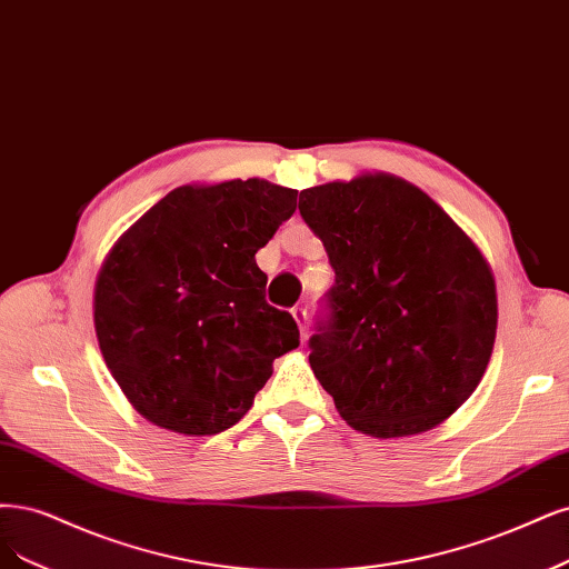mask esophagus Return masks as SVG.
<instances>
[{
  "label": "esophagus",
  "instance_id": "1",
  "mask_svg": "<svg viewBox=\"0 0 569 569\" xmlns=\"http://www.w3.org/2000/svg\"><path fill=\"white\" fill-rule=\"evenodd\" d=\"M291 316H293V320H297V325H299L301 339L306 341V337H308V310L303 306H293L291 308Z\"/></svg>",
  "mask_w": 569,
  "mask_h": 569
}]
</instances>
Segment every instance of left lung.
I'll list each match as a JSON object with an SVG mask.
<instances>
[{
  "label": "left lung",
  "mask_w": 569,
  "mask_h": 569,
  "mask_svg": "<svg viewBox=\"0 0 569 569\" xmlns=\"http://www.w3.org/2000/svg\"><path fill=\"white\" fill-rule=\"evenodd\" d=\"M335 287L310 367L348 426L375 438L436 428L471 398L497 337V287L476 242L393 173L301 190Z\"/></svg>",
  "instance_id": "8db88e82"
}]
</instances>
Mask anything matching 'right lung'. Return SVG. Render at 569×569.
<instances>
[{
    "instance_id": "1",
    "label": "right lung",
    "mask_w": 569,
    "mask_h": 569,
    "mask_svg": "<svg viewBox=\"0 0 569 569\" xmlns=\"http://www.w3.org/2000/svg\"><path fill=\"white\" fill-rule=\"evenodd\" d=\"M297 209L263 179L173 188L98 270L93 327L112 379L141 417L183 436L238 423L299 346L287 310L266 303L257 251Z\"/></svg>"
}]
</instances>
